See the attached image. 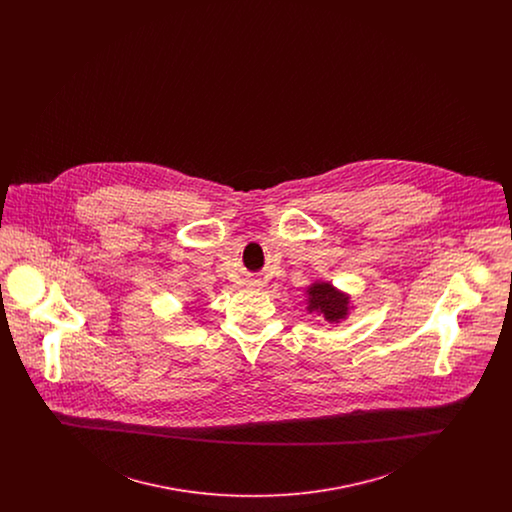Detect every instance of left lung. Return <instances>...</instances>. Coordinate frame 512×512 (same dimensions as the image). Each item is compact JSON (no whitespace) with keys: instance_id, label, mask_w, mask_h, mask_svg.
I'll return each instance as SVG.
<instances>
[{"instance_id":"obj_1","label":"left lung","mask_w":512,"mask_h":512,"mask_svg":"<svg viewBox=\"0 0 512 512\" xmlns=\"http://www.w3.org/2000/svg\"><path fill=\"white\" fill-rule=\"evenodd\" d=\"M349 297L338 292L332 284H313L309 288V313H320L328 322H340L347 315Z\"/></svg>"}]
</instances>
